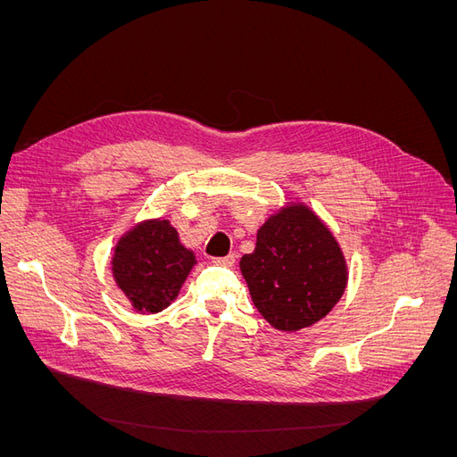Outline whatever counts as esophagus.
I'll use <instances>...</instances> for the list:
<instances>
[{
	"label": "esophagus",
	"mask_w": 457,
	"mask_h": 457,
	"mask_svg": "<svg viewBox=\"0 0 457 457\" xmlns=\"http://www.w3.org/2000/svg\"><path fill=\"white\" fill-rule=\"evenodd\" d=\"M212 262H214V265H219V267H233L235 265V255L231 253V255H226V257H214Z\"/></svg>",
	"instance_id": "esophagus-1"
}]
</instances>
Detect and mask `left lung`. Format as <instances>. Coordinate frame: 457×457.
I'll use <instances>...</instances> for the list:
<instances>
[{
    "instance_id": "8db88e82",
    "label": "left lung",
    "mask_w": 457,
    "mask_h": 457,
    "mask_svg": "<svg viewBox=\"0 0 457 457\" xmlns=\"http://www.w3.org/2000/svg\"><path fill=\"white\" fill-rule=\"evenodd\" d=\"M238 265L261 317L281 331H298L324 319L348 281L339 243L303 204L272 214L257 231L255 250Z\"/></svg>"
}]
</instances>
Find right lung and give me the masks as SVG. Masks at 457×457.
Listing matches in <instances>:
<instances>
[{
  "label": "right lung",
  "mask_w": 457,
  "mask_h": 457,
  "mask_svg": "<svg viewBox=\"0 0 457 457\" xmlns=\"http://www.w3.org/2000/svg\"><path fill=\"white\" fill-rule=\"evenodd\" d=\"M195 253L181 243L168 220H144L120 238L112 255V276L135 311L159 313L170 305L190 269Z\"/></svg>",
  "instance_id": "obj_1"
}]
</instances>
